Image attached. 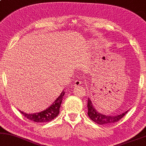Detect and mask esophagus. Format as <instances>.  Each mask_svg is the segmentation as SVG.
I'll return each mask as SVG.
<instances>
[{
	"label": "esophagus",
	"mask_w": 146,
	"mask_h": 146,
	"mask_svg": "<svg viewBox=\"0 0 146 146\" xmlns=\"http://www.w3.org/2000/svg\"><path fill=\"white\" fill-rule=\"evenodd\" d=\"M82 83H83L82 80H81L80 79H78L75 81V84H74V85H75V87H77V86H79V85H81Z\"/></svg>",
	"instance_id": "esophagus-1"
}]
</instances>
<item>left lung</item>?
Listing matches in <instances>:
<instances>
[{"instance_id": "8db88e82", "label": "left lung", "mask_w": 146, "mask_h": 146, "mask_svg": "<svg viewBox=\"0 0 146 146\" xmlns=\"http://www.w3.org/2000/svg\"><path fill=\"white\" fill-rule=\"evenodd\" d=\"M87 107L88 116H89V118L93 122L100 125L111 124V123L118 122L121 118H122L128 112V111L123 112V113L120 114L116 115V116H109V115L102 114L96 110V108L95 106H94L93 100L91 101V100L89 98H88Z\"/></svg>"}]
</instances>
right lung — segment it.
<instances>
[{
  "mask_svg": "<svg viewBox=\"0 0 146 146\" xmlns=\"http://www.w3.org/2000/svg\"><path fill=\"white\" fill-rule=\"evenodd\" d=\"M65 92L62 93L58 96V98L53 102V103L50 107H48L44 111L40 112H36L34 114H26L20 111V113L22 114L26 118L38 123L48 122L52 121L55 117L58 116L59 113V108H60L61 102L63 100V96H64Z\"/></svg>",
  "mask_w": 146,
  "mask_h": 146,
  "instance_id": "1",
  "label": "right lung"
}]
</instances>
